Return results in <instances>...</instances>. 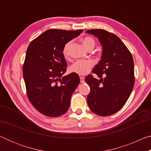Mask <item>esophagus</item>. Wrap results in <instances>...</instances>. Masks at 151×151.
<instances>
[{"label": "esophagus", "instance_id": "34e87169", "mask_svg": "<svg viewBox=\"0 0 151 151\" xmlns=\"http://www.w3.org/2000/svg\"><path fill=\"white\" fill-rule=\"evenodd\" d=\"M80 81H81V83H83L84 82H85V78H84L83 76H81V77H80Z\"/></svg>", "mask_w": 151, "mask_h": 151}]
</instances>
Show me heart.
I'll use <instances>...</instances> for the list:
<instances>
[{
	"label": "heart",
	"mask_w": 151,
	"mask_h": 151,
	"mask_svg": "<svg viewBox=\"0 0 151 151\" xmlns=\"http://www.w3.org/2000/svg\"><path fill=\"white\" fill-rule=\"evenodd\" d=\"M83 45L86 50L89 48H93L95 47L96 42L93 38L91 37H85L82 40ZM71 42H68L65 45L63 48V55L65 57H67L68 55V48H69ZM93 66V62L91 60H77L70 66V70L71 72L75 73L81 75H85L87 74Z\"/></svg>",
	"instance_id": "b5f03b06"
}]
</instances>
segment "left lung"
<instances>
[{
	"label": "left lung",
	"instance_id": "1",
	"mask_svg": "<svg viewBox=\"0 0 151 151\" xmlns=\"http://www.w3.org/2000/svg\"><path fill=\"white\" fill-rule=\"evenodd\" d=\"M98 38L103 47L101 60L92 72L100 80L88 75L85 82L91 88L87 96L89 109L94 114L112 115L126 103L134 84V62L131 52L115 35L103 29L86 30ZM103 74L106 77L101 79Z\"/></svg>",
	"mask_w": 151,
	"mask_h": 151
}]
</instances>
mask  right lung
Masks as SVG:
<instances>
[{"label": "right lung", "instance_id": "1", "mask_svg": "<svg viewBox=\"0 0 151 151\" xmlns=\"http://www.w3.org/2000/svg\"><path fill=\"white\" fill-rule=\"evenodd\" d=\"M82 32L46 30L27 48L22 68L27 96L33 106L45 116H59L69 108L80 78L75 73L63 76L67 66L63 51L66 43Z\"/></svg>", "mask_w": 151, "mask_h": 151}]
</instances>
